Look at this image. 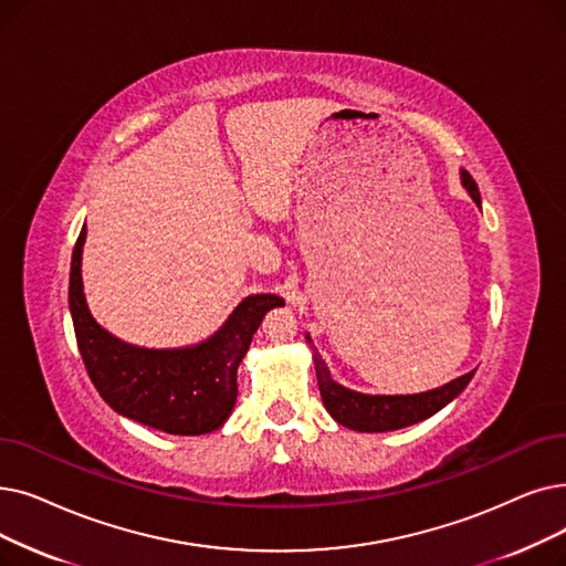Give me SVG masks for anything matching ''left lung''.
<instances>
[{"label": "left lung", "mask_w": 566, "mask_h": 566, "mask_svg": "<svg viewBox=\"0 0 566 566\" xmlns=\"http://www.w3.org/2000/svg\"><path fill=\"white\" fill-rule=\"evenodd\" d=\"M460 182L464 191L472 196V201L481 208V193L476 182L467 170H460ZM305 339L312 347V337L305 333ZM312 360L316 370L318 390H322V400L326 411L333 419L356 432H390L400 430L413 423H421L430 416H434L439 409H444L449 402H453L460 392L472 381L474 373H467L444 386H437L432 390L411 392V396H370V392L352 390L333 379L328 365L318 352L312 347Z\"/></svg>", "instance_id": "obj_1"}]
</instances>
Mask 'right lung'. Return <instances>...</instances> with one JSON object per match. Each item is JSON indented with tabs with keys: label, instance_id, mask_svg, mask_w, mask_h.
Instances as JSON below:
<instances>
[{
	"label": "right lung",
	"instance_id": "obj_1",
	"mask_svg": "<svg viewBox=\"0 0 566 566\" xmlns=\"http://www.w3.org/2000/svg\"><path fill=\"white\" fill-rule=\"evenodd\" d=\"M83 227L71 256L69 310L85 370L106 405L119 416L168 434H208L231 416L238 367L265 312L284 305L275 293L242 298L203 342L174 349L136 347L108 333L92 316L83 291Z\"/></svg>",
	"mask_w": 566,
	"mask_h": 566
}]
</instances>
